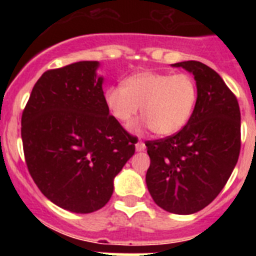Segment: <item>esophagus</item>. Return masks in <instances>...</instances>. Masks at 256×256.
<instances>
[{"mask_svg": "<svg viewBox=\"0 0 256 256\" xmlns=\"http://www.w3.org/2000/svg\"><path fill=\"white\" fill-rule=\"evenodd\" d=\"M144 148H146V146H144V144L142 141H138L136 144V150L137 151H144Z\"/></svg>", "mask_w": 256, "mask_h": 256, "instance_id": "esophagus-1", "label": "esophagus"}]
</instances>
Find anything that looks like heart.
<instances>
[{"label": "heart", "mask_w": 256, "mask_h": 256, "mask_svg": "<svg viewBox=\"0 0 256 256\" xmlns=\"http://www.w3.org/2000/svg\"><path fill=\"white\" fill-rule=\"evenodd\" d=\"M196 101L198 86L187 73L140 72L128 76L123 87L112 86L105 92L106 106L119 123H132L141 108V116L158 136H170L182 130L195 110Z\"/></svg>", "instance_id": "obj_1"}]
</instances>
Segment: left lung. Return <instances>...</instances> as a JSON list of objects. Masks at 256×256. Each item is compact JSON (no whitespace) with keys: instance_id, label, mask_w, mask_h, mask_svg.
I'll return each instance as SVG.
<instances>
[{"instance_id":"8db88e82","label":"left lung","mask_w":256,"mask_h":256,"mask_svg":"<svg viewBox=\"0 0 256 256\" xmlns=\"http://www.w3.org/2000/svg\"><path fill=\"white\" fill-rule=\"evenodd\" d=\"M194 74L198 101L180 132L146 141L150 166L146 184L162 209L192 214L226 186L241 148V114L236 96L216 70L200 61L173 64Z\"/></svg>"}]
</instances>
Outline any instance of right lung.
Listing matches in <instances>:
<instances>
[{"instance_id": "add662e5", "label": "right lung", "mask_w": 256, "mask_h": 256, "mask_svg": "<svg viewBox=\"0 0 256 256\" xmlns=\"http://www.w3.org/2000/svg\"><path fill=\"white\" fill-rule=\"evenodd\" d=\"M97 61L47 70L22 115L28 170L40 192L73 212L108 204L136 140L108 114Z\"/></svg>"}]
</instances>
